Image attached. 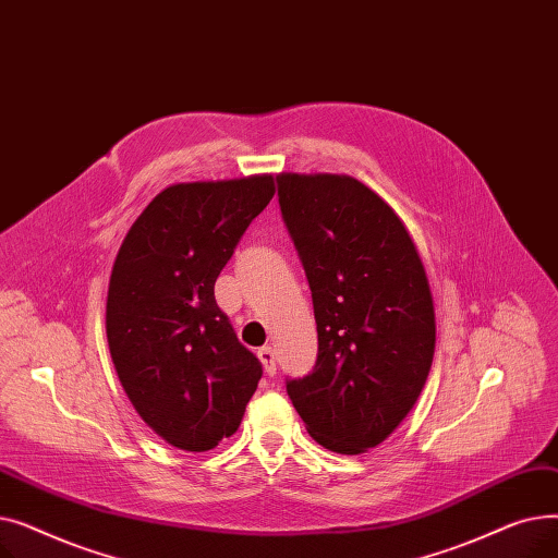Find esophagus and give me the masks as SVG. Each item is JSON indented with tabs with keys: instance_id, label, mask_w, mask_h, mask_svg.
<instances>
[{
	"instance_id": "1",
	"label": "esophagus",
	"mask_w": 558,
	"mask_h": 558,
	"mask_svg": "<svg viewBox=\"0 0 558 558\" xmlns=\"http://www.w3.org/2000/svg\"><path fill=\"white\" fill-rule=\"evenodd\" d=\"M257 357H259V362H262V366H264V373H267V375H274V373H276V353H274L271 345L259 348V350H257Z\"/></svg>"
}]
</instances>
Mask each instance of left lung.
Returning a JSON list of instances; mask_svg holds the SVG:
<instances>
[{"instance_id":"left-lung-1","label":"left lung","mask_w":558,"mask_h":558,"mask_svg":"<svg viewBox=\"0 0 558 558\" xmlns=\"http://www.w3.org/2000/svg\"><path fill=\"white\" fill-rule=\"evenodd\" d=\"M278 203L318 332L312 373L287 379V393L316 444L366 452L429 375L436 324L423 262L391 205L353 175L280 173Z\"/></svg>"}]
</instances>
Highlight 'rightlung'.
Segmentation results:
<instances>
[{
  "mask_svg": "<svg viewBox=\"0 0 558 558\" xmlns=\"http://www.w3.org/2000/svg\"><path fill=\"white\" fill-rule=\"evenodd\" d=\"M274 175L179 183L135 219L114 257L106 335L135 412L173 448L205 452L238 432L262 364L215 301V282Z\"/></svg>",
  "mask_w": 558,
  "mask_h": 558,
  "instance_id": "1",
  "label": "right lung"
}]
</instances>
